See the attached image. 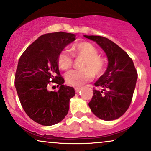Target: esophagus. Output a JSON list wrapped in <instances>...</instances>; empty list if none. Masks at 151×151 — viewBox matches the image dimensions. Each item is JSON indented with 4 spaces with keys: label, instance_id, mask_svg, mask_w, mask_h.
Returning <instances> with one entry per match:
<instances>
[{
    "label": "esophagus",
    "instance_id": "34e87169",
    "mask_svg": "<svg viewBox=\"0 0 151 151\" xmlns=\"http://www.w3.org/2000/svg\"><path fill=\"white\" fill-rule=\"evenodd\" d=\"M74 90H75V92L76 93H78L79 91V90H80V88H79V87H76V88H74Z\"/></svg>",
    "mask_w": 151,
    "mask_h": 151
}]
</instances>
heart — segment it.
<instances>
[{"label": "heart", "mask_w": 151, "mask_h": 151, "mask_svg": "<svg viewBox=\"0 0 151 151\" xmlns=\"http://www.w3.org/2000/svg\"><path fill=\"white\" fill-rule=\"evenodd\" d=\"M73 54L67 49L60 51L58 57L59 67L63 70H67L72 67L74 56L84 58L81 64L84 70H74L66 74V82L73 87H79L85 83L92 80L93 74L99 76L104 71L105 61L99 56L97 49L88 42L77 43L73 47Z\"/></svg>", "instance_id": "1"}]
</instances>
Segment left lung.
I'll list each match as a JSON object with an SVG mask.
<instances>
[{
  "label": "left lung",
  "instance_id": "8db88e82",
  "mask_svg": "<svg viewBox=\"0 0 151 151\" xmlns=\"http://www.w3.org/2000/svg\"><path fill=\"white\" fill-rule=\"evenodd\" d=\"M96 42L108 58V67L94 85L89 106L95 116L104 121H113L124 115L129 109L138 78L132 59L108 38L84 35Z\"/></svg>",
  "mask_w": 151,
  "mask_h": 151
}]
</instances>
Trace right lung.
Masks as SVG:
<instances>
[{"mask_svg": "<svg viewBox=\"0 0 151 151\" xmlns=\"http://www.w3.org/2000/svg\"><path fill=\"white\" fill-rule=\"evenodd\" d=\"M74 34L57 32L41 35L19 59L15 86L22 109L32 120L42 126H52L65 119L73 87L64 85L59 71L58 57L67 45L75 40ZM51 83L59 90H49Z\"/></svg>", "mask_w": 151, "mask_h": 151, "instance_id": "obj_1", "label": "right lung"}]
</instances>
